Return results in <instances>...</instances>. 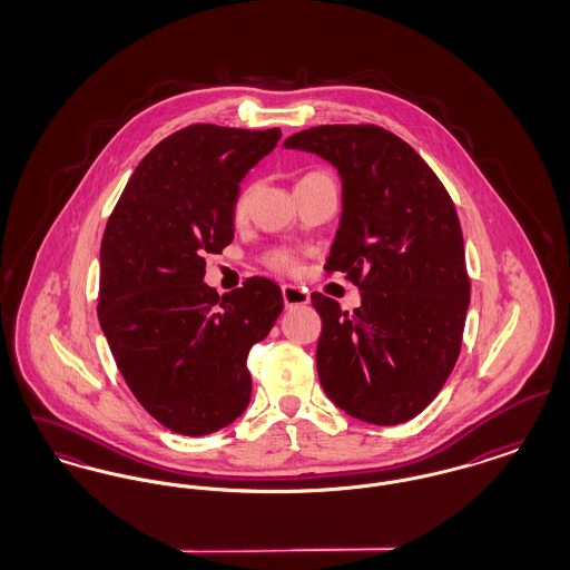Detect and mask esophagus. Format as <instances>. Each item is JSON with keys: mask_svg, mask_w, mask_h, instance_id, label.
I'll return each mask as SVG.
<instances>
[{"mask_svg": "<svg viewBox=\"0 0 570 570\" xmlns=\"http://www.w3.org/2000/svg\"><path fill=\"white\" fill-rule=\"evenodd\" d=\"M282 297H284V305L286 307H301V305L309 303L307 291L293 286V284H284L282 286Z\"/></svg>", "mask_w": 570, "mask_h": 570, "instance_id": "obj_1", "label": "esophagus"}]
</instances>
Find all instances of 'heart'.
I'll return each instance as SVG.
<instances>
[{
  "label": "heart",
  "mask_w": 570,
  "mask_h": 570,
  "mask_svg": "<svg viewBox=\"0 0 570 570\" xmlns=\"http://www.w3.org/2000/svg\"><path fill=\"white\" fill-rule=\"evenodd\" d=\"M247 196H249V191L247 190H242L237 194L235 205H233V214H235V217L244 216L245 207H247ZM263 261H265V265H267L269 269H273V272L293 273L297 269V258H295L288 249H282V247L269 249Z\"/></svg>",
  "instance_id": "b5f03b06"
}]
</instances>
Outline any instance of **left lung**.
I'll list each match as a JSON object with an SVG mask.
<instances>
[{"label":"left lung","instance_id":"obj_1","mask_svg":"<svg viewBox=\"0 0 570 570\" xmlns=\"http://www.w3.org/2000/svg\"><path fill=\"white\" fill-rule=\"evenodd\" d=\"M284 147L342 177V219L325 272L361 291L348 312L312 293L326 397L358 421L400 425L434 402L461 351L470 277L455 205L428 163L374 124L316 126Z\"/></svg>","mask_w":570,"mask_h":570}]
</instances>
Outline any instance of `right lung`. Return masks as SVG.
I'll list each match as a JSON object with an SVG mask.
<instances>
[{
	"label": "right lung",
	"instance_id": "right-lung-1",
	"mask_svg": "<svg viewBox=\"0 0 570 570\" xmlns=\"http://www.w3.org/2000/svg\"><path fill=\"white\" fill-rule=\"evenodd\" d=\"M279 136L214 124L177 130L136 166L107 222L98 321L138 404L175 434H214L244 414L247 354L284 309L267 277L224 297L203 282L205 254L235 237L245 173Z\"/></svg>",
	"mask_w": 570,
	"mask_h": 570
}]
</instances>
